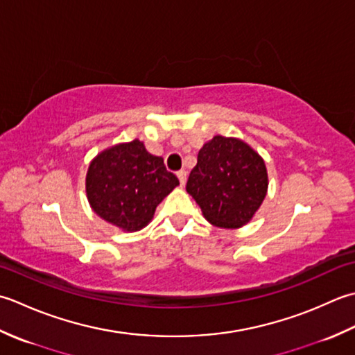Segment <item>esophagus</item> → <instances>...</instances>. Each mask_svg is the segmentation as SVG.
I'll return each mask as SVG.
<instances>
[{"label": "esophagus", "mask_w": 355, "mask_h": 355, "mask_svg": "<svg viewBox=\"0 0 355 355\" xmlns=\"http://www.w3.org/2000/svg\"><path fill=\"white\" fill-rule=\"evenodd\" d=\"M178 179H179L180 185H185V182H187V171L185 170L178 171Z\"/></svg>", "instance_id": "1"}]
</instances>
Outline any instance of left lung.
Returning a JSON list of instances; mask_svg holds the SVG:
<instances>
[{"instance_id": "8db88e82", "label": "left lung", "mask_w": 355, "mask_h": 355, "mask_svg": "<svg viewBox=\"0 0 355 355\" xmlns=\"http://www.w3.org/2000/svg\"><path fill=\"white\" fill-rule=\"evenodd\" d=\"M268 188L263 159L234 137L214 136L199 150L187 191L216 227L239 228L262 204Z\"/></svg>"}]
</instances>
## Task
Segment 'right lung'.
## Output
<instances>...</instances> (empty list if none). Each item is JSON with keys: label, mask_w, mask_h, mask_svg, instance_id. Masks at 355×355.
Here are the masks:
<instances>
[{"label": "right lung", "mask_w": 355, "mask_h": 355, "mask_svg": "<svg viewBox=\"0 0 355 355\" xmlns=\"http://www.w3.org/2000/svg\"><path fill=\"white\" fill-rule=\"evenodd\" d=\"M179 185L164 159L150 155L141 141L119 144L93 159L85 179L95 213L125 231L147 225L155 209Z\"/></svg>", "instance_id": "add662e5"}]
</instances>
